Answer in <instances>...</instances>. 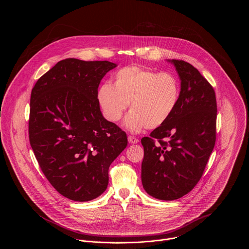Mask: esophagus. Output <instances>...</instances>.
Segmentation results:
<instances>
[{
	"instance_id": "obj_1",
	"label": "esophagus",
	"mask_w": 249,
	"mask_h": 249,
	"mask_svg": "<svg viewBox=\"0 0 249 249\" xmlns=\"http://www.w3.org/2000/svg\"><path fill=\"white\" fill-rule=\"evenodd\" d=\"M128 142H130V143H137V142H139V140L136 138V137H134V136H128Z\"/></svg>"
}]
</instances>
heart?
I'll use <instances>...</instances> for the list:
<instances>
[{
    "label": "heart",
    "instance_id": "b5f03b06",
    "mask_svg": "<svg viewBox=\"0 0 249 249\" xmlns=\"http://www.w3.org/2000/svg\"><path fill=\"white\" fill-rule=\"evenodd\" d=\"M113 84L104 83L97 93L98 104L107 121L118 122L130 104L125 125L132 132L164 124L175 113L181 85L171 71H156L126 66L112 76Z\"/></svg>",
    "mask_w": 249,
    "mask_h": 249
}]
</instances>
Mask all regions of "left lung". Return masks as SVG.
<instances>
[{
  "mask_svg": "<svg viewBox=\"0 0 249 249\" xmlns=\"http://www.w3.org/2000/svg\"><path fill=\"white\" fill-rule=\"evenodd\" d=\"M181 80V95L172 117L141 140L142 183L161 200L190 193L203 175L215 142L216 100L213 86L184 60H170Z\"/></svg>",
  "mask_w": 249,
  "mask_h": 249,
  "instance_id": "left-lung-1",
  "label": "left lung"
}]
</instances>
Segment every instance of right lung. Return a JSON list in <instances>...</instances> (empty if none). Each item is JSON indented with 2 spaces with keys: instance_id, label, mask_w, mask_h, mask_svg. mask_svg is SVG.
I'll return each mask as SVG.
<instances>
[{
  "instance_id": "obj_1",
  "label": "right lung",
  "mask_w": 249,
  "mask_h": 249,
  "mask_svg": "<svg viewBox=\"0 0 249 249\" xmlns=\"http://www.w3.org/2000/svg\"><path fill=\"white\" fill-rule=\"evenodd\" d=\"M117 65L67 58L36 83L31 95L29 137L52 186L74 201H89L108 185V169L126 147L127 137L101 112L102 78Z\"/></svg>"
}]
</instances>
